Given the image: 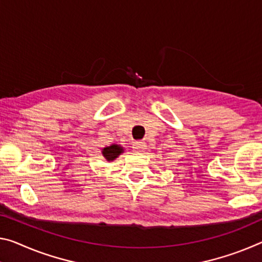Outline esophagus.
<instances>
[{"mask_svg":"<svg viewBox=\"0 0 262 262\" xmlns=\"http://www.w3.org/2000/svg\"><path fill=\"white\" fill-rule=\"evenodd\" d=\"M133 149H134V151H143L146 149V144L142 141H135L133 143Z\"/></svg>","mask_w":262,"mask_h":262,"instance_id":"34e87169","label":"esophagus"}]
</instances>
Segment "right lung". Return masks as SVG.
Returning <instances> with one entry per match:
<instances>
[{"instance_id":"right-lung-1","label":"right lung","mask_w":262,"mask_h":262,"mask_svg":"<svg viewBox=\"0 0 262 262\" xmlns=\"http://www.w3.org/2000/svg\"><path fill=\"white\" fill-rule=\"evenodd\" d=\"M123 151V149L118 146V144H112L110 147H106L103 148L102 150V155L105 156V159L107 161H113L114 159H116L120 154Z\"/></svg>"}]
</instances>
